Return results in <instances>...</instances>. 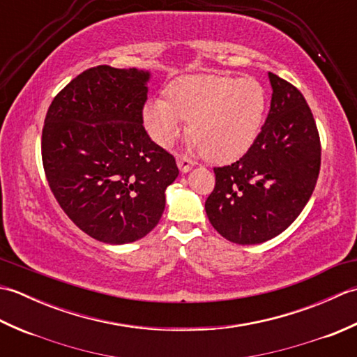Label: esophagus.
Wrapping results in <instances>:
<instances>
[{
    "mask_svg": "<svg viewBox=\"0 0 357 357\" xmlns=\"http://www.w3.org/2000/svg\"><path fill=\"white\" fill-rule=\"evenodd\" d=\"M176 162H178L179 170L183 172V173L190 172V170H192V167L195 165V162H193L192 159L188 158L187 155H178V156H176Z\"/></svg>",
    "mask_w": 357,
    "mask_h": 357,
    "instance_id": "obj_1",
    "label": "esophagus"
}]
</instances>
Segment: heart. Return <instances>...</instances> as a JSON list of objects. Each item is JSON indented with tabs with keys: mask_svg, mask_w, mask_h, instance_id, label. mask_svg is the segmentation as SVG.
Masks as SVG:
<instances>
[{
	"mask_svg": "<svg viewBox=\"0 0 357 357\" xmlns=\"http://www.w3.org/2000/svg\"><path fill=\"white\" fill-rule=\"evenodd\" d=\"M164 96L144 105V123L159 146L169 147L183 132L188 133L210 161L227 162L252 147L261 130L267 95L255 78L227 75H185L167 86Z\"/></svg>",
	"mask_w": 357,
	"mask_h": 357,
	"instance_id": "obj_1",
	"label": "heart"
}]
</instances>
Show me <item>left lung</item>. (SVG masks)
I'll return each mask as SVG.
<instances>
[{"instance_id": "obj_1", "label": "left lung", "mask_w": 357, "mask_h": 357, "mask_svg": "<svg viewBox=\"0 0 357 357\" xmlns=\"http://www.w3.org/2000/svg\"><path fill=\"white\" fill-rule=\"evenodd\" d=\"M268 116L239 161L215 167L206 201L208 221L234 244H261L282 233L304 210L321 170V139L298 89L268 72Z\"/></svg>"}]
</instances>
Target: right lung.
<instances>
[{
  "mask_svg": "<svg viewBox=\"0 0 357 357\" xmlns=\"http://www.w3.org/2000/svg\"><path fill=\"white\" fill-rule=\"evenodd\" d=\"M149 72L96 66L50 104L41 156L59 207L96 241L127 244L155 229L165 188L179 174L173 155L150 139L142 110Z\"/></svg>",
  "mask_w": 357,
  "mask_h": 357,
  "instance_id": "add662e5",
  "label": "right lung"
}]
</instances>
